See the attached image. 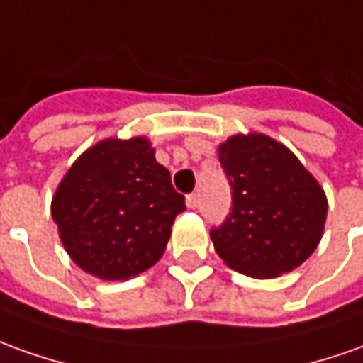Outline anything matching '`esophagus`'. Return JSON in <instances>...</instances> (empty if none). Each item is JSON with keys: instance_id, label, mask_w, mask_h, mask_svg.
Masks as SVG:
<instances>
[{"instance_id": "obj_1", "label": "esophagus", "mask_w": 363, "mask_h": 363, "mask_svg": "<svg viewBox=\"0 0 363 363\" xmlns=\"http://www.w3.org/2000/svg\"><path fill=\"white\" fill-rule=\"evenodd\" d=\"M186 206L189 207V209H196V207L199 206V196H197V194H189V196L186 197Z\"/></svg>"}]
</instances>
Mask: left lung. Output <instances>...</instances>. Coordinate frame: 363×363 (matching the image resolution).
<instances>
[{
	"label": "left lung",
	"mask_w": 363,
	"mask_h": 363,
	"mask_svg": "<svg viewBox=\"0 0 363 363\" xmlns=\"http://www.w3.org/2000/svg\"><path fill=\"white\" fill-rule=\"evenodd\" d=\"M217 156L233 197L229 217L211 231L217 255L253 279L301 267L316 251L328 213L318 179L284 144L261 132L229 136Z\"/></svg>",
	"instance_id": "1"
}]
</instances>
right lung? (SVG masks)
Wrapping results in <instances>:
<instances>
[{
    "instance_id": "1",
    "label": "right lung",
    "mask_w": 363,
    "mask_h": 363,
    "mask_svg": "<svg viewBox=\"0 0 363 363\" xmlns=\"http://www.w3.org/2000/svg\"><path fill=\"white\" fill-rule=\"evenodd\" d=\"M184 209L146 136L104 138L84 150L51 201L65 251L101 281H128L156 264Z\"/></svg>"
}]
</instances>
